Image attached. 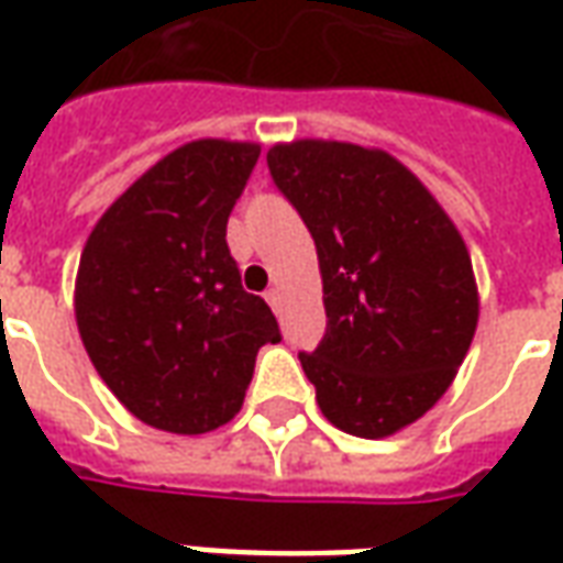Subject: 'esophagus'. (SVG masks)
Returning a JSON list of instances; mask_svg holds the SVG:
<instances>
[{
    "mask_svg": "<svg viewBox=\"0 0 563 563\" xmlns=\"http://www.w3.org/2000/svg\"><path fill=\"white\" fill-rule=\"evenodd\" d=\"M265 301H268L271 310H274V313H280V307H283L280 289H268V292H265Z\"/></svg>",
    "mask_w": 563,
    "mask_h": 563,
    "instance_id": "1",
    "label": "esophagus"
}]
</instances>
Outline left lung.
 Returning <instances> with one entry per match:
<instances>
[{
  "label": "left lung",
  "instance_id": "obj_1",
  "mask_svg": "<svg viewBox=\"0 0 563 563\" xmlns=\"http://www.w3.org/2000/svg\"><path fill=\"white\" fill-rule=\"evenodd\" d=\"M268 168L317 244L329 325L298 358L319 410L346 434H395L443 398L471 350V253L383 150L305 139L271 147Z\"/></svg>",
  "mask_w": 563,
  "mask_h": 563
}]
</instances>
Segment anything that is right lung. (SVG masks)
I'll return each instance as SVG.
<instances>
[{
    "mask_svg": "<svg viewBox=\"0 0 563 563\" xmlns=\"http://www.w3.org/2000/svg\"><path fill=\"white\" fill-rule=\"evenodd\" d=\"M256 159L250 141H189L104 210L80 253V341L117 401L159 431L205 434L229 422L258 346L280 341L225 244Z\"/></svg>",
    "mask_w": 563,
    "mask_h": 563,
    "instance_id": "add662e5",
    "label": "right lung"
}]
</instances>
